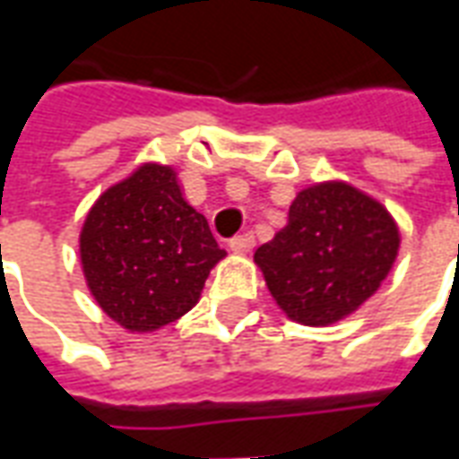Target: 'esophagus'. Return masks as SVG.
Returning a JSON list of instances; mask_svg holds the SVG:
<instances>
[{"instance_id":"esophagus-1","label":"esophagus","mask_w":459,"mask_h":459,"mask_svg":"<svg viewBox=\"0 0 459 459\" xmlns=\"http://www.w3.org/2000/svg\"><path fill=\"white\" fill-rule=\"evenodd\" d=\"M229 246L233 253H250L255 246V238H253V233H240L236 238H230Z\"/></svg>"}]
</instances>
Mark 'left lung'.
Masks as SVG:
<instances>
[{
    "label": "left lung",
    "instance_id": "8db88e82",
    "mask_svg": "<svg viewBox=\"0 0 459 459\" xmlns=\"http://www.w3.org/2000/svg\"><path fill=\"white\" fill-rule=\"evenodd\" d=\"M401 246L394 216L344 181L302 189L288 226L255 250L278 307L307 327H327L364 305Z\"/></svg>",
    "mask_w": 459,
    "mask_h": 459
}]
</instances>
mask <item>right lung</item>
I'll use <instances>...</instances> for the list:
<instances>
[{"label":"right lung","instance_id":"obj_1","mask_svg":"<svg viewBox=\"0 0 459 459\" xmlns=\"http://www.w3.org/2000/svg\"><path fill=\"white\" fill-rule=\"evenodd\" d=\"M223 255L206 219L184 201L177 171L161 164H142L100 194L81 230L88 288L130 332L186 315Z\"/></svg>","mask_w":459,"mask_h":459}]
</instances>
